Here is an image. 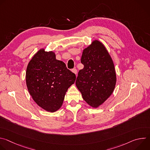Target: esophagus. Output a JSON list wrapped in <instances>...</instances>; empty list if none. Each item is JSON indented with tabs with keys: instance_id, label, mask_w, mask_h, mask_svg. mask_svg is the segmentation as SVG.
<instances>
[{
	"instance_id": "obj_1",
	"label": "esophagus",
	"mask_w": 150,
	"mask_h": 150,
	"mask_svg": "<svg viewBox=\"0 0 150 150\" xmlns=\"http://www.w3.org/2000/svg\"><path fill=\"white\" fill-rule=\"evenodd\" d=\"M72 72H74L76 75H77V70H76V69H73L72 70Z\"/></svg>"
}]
</instances>
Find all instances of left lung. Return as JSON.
Wrapping results in <instances>:
<instances>
[{
	"mask_svg": "<svg viewBox=\"0 0 150 150\" xmlns=\"http://www.w3.org/2000/svg\"><path fill=\"white\" fill-rule=\"evenodd\" d=\"M84 67L76 78V85L83 99L97 109L113 93L116 83L114 63L105 46L98 40L83 50Z\"/></svg>",
	"mask_w": 150,
	"mask_h": 150,
	"instance_id": "left-lung-1",
	"label": "left lung"
}]
</instances>
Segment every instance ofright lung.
I'll list each match as a JSON object with an SVG mask.
<instances>
[{"label":"right lung","mask_w":150,"mask_h":150,"mask_svg":"<svg viewBox=\"0 0 150 150\" xmlns=\"http://www.w3.org/2000/svg\"><path fill=\"white\" fill-rule=\"evenodd\" d=\"M25 79L33 100L42 109L53 113L62 107L76 76L67 69L65 63L56 59L54 52L42 48L30 60Z\"/></svg>","instance_id":"add662e5"}]
</instances>
